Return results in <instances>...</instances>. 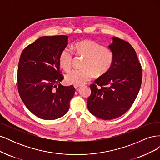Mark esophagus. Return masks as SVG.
Wrapping results in <instances>:
<instances>
[{"mask_svg": "<svg viewBox=\"0 0 160 160\" xmlns=\"http://www.w3.org/2000/svg\"><path fill=\"white\" fill-rule=\"evenodd\" d=\"M79 86H80L79 85H74V87H75V89H77V88H78Z\"/></svg>", "mask_w": 160, "mask_h": 160, "instance_id": "1", "label": "esophagus"}]
</instances>
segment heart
Instances as JSON below:
<instances>
[{
	"mask_svg": "<svg viewBox=\"0 0 160 160\" xmlns=\"http://www.w3.org/2000/svg\"><path fill=\"white\" fill-rule=\"evenodd\" d=\"M76 54L84 57L82 61L83 69H72L65 76L67 83L81 85L89 81L93 77L105 75L109 71L113 62V52L109 47L102 46L94 41L86 39L77 42L73 47ZM73 52L68 47L62 49L59 55V62L65 71L72 67Z\"/></svg>",
	"mask_w": 160,
	"mask_h": 160,
	"instance_id": "heart-1",
	"label": "heart"
}]
</instances>
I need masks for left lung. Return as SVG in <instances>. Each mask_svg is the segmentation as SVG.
<instances>
[{
  "label": "left lung",
  "mask_w": 160,
  "mask_h": 160,
  "mask_svg": "<svg viewBox=\"0 0 160 160\" xmlns=\"http://www.w3.org/2000/svg\"><path fill=\"white\" fill-rule=\"evenodd\" d=\"M109 47L113 52L112 66L90 85L91 93L87 101L90 112L104 120L119 118L128 111L137 98L142 81V65L132 46L113 37Z\"/></svg>",
  "instance_id": "8db88e82"
}]
</instances>
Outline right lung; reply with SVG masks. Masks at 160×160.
I'll return each mask as SVG.
<instances>
[{
	"instance_id": "right-lung-1",
	"label": "right lung",
	"mask_w": 160,
	"mask_h": 160,
	"mask_svg": "<svg viewBox=\"0 0 160 160\" xmlns=\"http://www.w3.org/2000/svg\"><path fill=\"white\" fill-rule=\"evenodd\" d=\"M67 41L66 35L42 37L25 48L19 59V95L28 109L43 119H56L66 114L75 93L73 85L59 84L64 77L59 57Z\"/></svg>"
}]
</instances>
